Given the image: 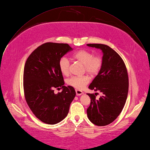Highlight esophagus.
Masks as SVG:
<instances>
[{"label":"esophagus","instance_id":"obj_1","mask_svg":"<svg viewBox=\"0 0 150 150\" xmlns=\"http://www.w3.org/2000/svg\"><path fill=\"white\" fill-rule=\"evenodd\" d=\"M76 93L77 96H80V95L83 94V91H81L80 90H76Z\"/></svg>","mask_w":150,"mask_h":150}]
</instances>
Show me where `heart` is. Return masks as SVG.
<instances>
[{
	"mask_svg": "<svg viewBox=\"0 0 150 150\" xmlns=\"http://www.w3.org/2000/svg\"><path fill=\"white\" fill-rule=\"evenodd\" d=\"M73 57L83 64L86 72L91 75L97 74L101 68V58L99 56H94L93 54L88 50H79L73 54ZM59 67L63 74H67L70 67V62L68 59L66 57H61L59 62ZM88 82L89 77L87 76H73L67 80V83L69 86L78 90L83 89Z\"/></svg>",
	"mask_w": 150,
	"mask_h": 150,
	"instance_id": "b5f03b06",
	"label": "heart"
}]
</instances>
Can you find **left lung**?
<instances>
[{
    "instance_id": "left-lung-1",
    "label": "left lung",
    "mask_w": 150,
    "mask_h": 150,
    "mask_svg": "<svg viewBox=\"0 0 150 150\" xmlns=\"http://www.w3.org/2000/svg\"><path fill=\"white\" fill-rule=\"evenodd\" d=\"M102 51V66L88 86L90 90L100 91L102 96L96 100L93 94L87 110L89 120L98 126L113 122L122 111L128 91V77L125 65L120 55L107 45L87 44Z\"/></svg>"
}]
</instances>
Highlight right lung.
I'll return each mask as SVG.
<instances>
[{
    "label": "right lung",
    "mask_w": 150,
    "mask_h": 150,
    "mask_svg": "<svg viewBox=\"0 0 150 150\" xmlns=\"http://www.w3.org/2000/svg\"><path fill=\"white\" fill-rule=\"evenodd\" d=\"M73 49L65 43H46L28 58L23 73L26 101L35 116L48 124H56L67 115L76 96L74 88L64 86L59 62ZM55 88H62L55 94Z\"/></svg>",
    "instance_id": "obj_1"
}]
</instances>
